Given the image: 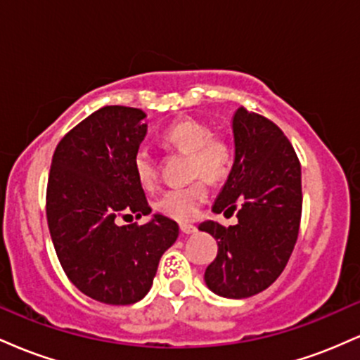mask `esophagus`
Segmentation results:
<instances>
[{"mask_svg": "<svg viewBox=\"0 0 360 360\" xmlns=\"http://www.w3.org/2000/svg\"><path fill=\"white\" fill-rule=\"evenodd\" d=\"M179 230H181V233H183V235H191V233H196L198 229L194 225H186V223H184V225L179 226Z\"/></svg>", "mask_w": 360, "mask_h": 360, "instance_id": "34e87169", "label": "esophagus"}]
</instances>
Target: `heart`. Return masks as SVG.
<instances>
[{
	"label": "heart",
	"instance_id": "heart-1",
	"mask_svg": "<svg viewBox=\"0 0 360 360\" xmlns=\"http://www.w3.org/2000/svg\"><path fill=\"white\" fill-rule=\"evenodd\" d=\"M162 143L171 150L189 155V176L194 181L186 188L169 189L157 200V210L176 221H189L208 200L206 181L217 183L229 174L233 162V150L223 135L212 134V128L200 120L186 118L172 123L162 134ZM134 172L146 189L157 183V162L146 148L134 155Z\"/></svg>",
	"mask_w": 360,
	"mask_h": 360
}]
</instances>
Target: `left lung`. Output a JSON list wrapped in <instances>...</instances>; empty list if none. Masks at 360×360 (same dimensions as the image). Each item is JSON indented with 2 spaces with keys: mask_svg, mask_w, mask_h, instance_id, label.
Returning <instances> with one entry per match:
<instances>
[{
  "mask_svg": "<svg viewBox=\"0 0 360 360\" xmlns=\"http://www.w3.org/2000/svg\"><path fill=\"white\" fill-rule=\"evenodd\" d=\"M235 160L213 205L214 213L238 223L205 221L200 230L218 242L217 259L206 267V286L223 298H249L269 288L286 267L298 240L301 164L283 130L247 108L233 117Z\"/></svg>",
  "mask_w": 360,
  "mask_h": 360,
  "instance_id": "obj_1",
  "label": "left lung"
}]
</instances>
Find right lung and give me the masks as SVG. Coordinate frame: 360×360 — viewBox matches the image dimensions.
I'll use <instances>...</instances> for the list:
<instances>
[{
	"mask_svg": "<svg viewBox=\"0 0 360 360\" xmlns=\"http://www.w3.org/2000/svg\"><path fill=\"white\" fill-rule=\"evenodd\" d=\"M146 117L130 106H103L69 130L52 155L45 210L53 249L74 286L106 304L142 300L179 235L162 214L146 225L115 223L152 212L131 164Z\"/></svg>",
	"mask_w": 360,
	"mask_h": 360,
	"instance_id": "obj_1",
	"label": "right lung"
}]
</instances>
